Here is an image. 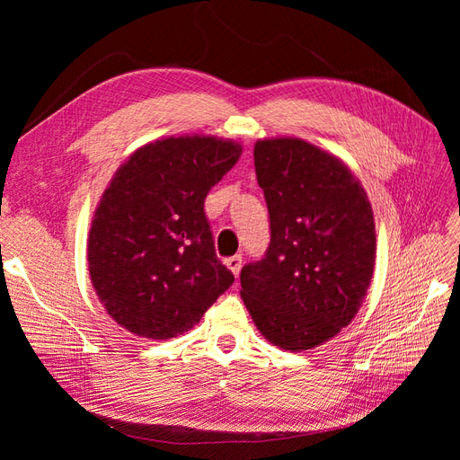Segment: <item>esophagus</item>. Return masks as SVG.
I'll list each match as a JSON object with an SVG mask.
<instances>
[{"instance_id": "esophagus-1", "label": "esophagus", "mask_w": 460, "mask_h": 460, "mask_svg": "<svg viewBox=\"0 0 460 460\" xmlns=\"http://www.w3.org/2000/svg\"><path fill=\"white\" fill-rule=\"evenodd\" d=\"M225 264L226 267L232 270V274L234 276H238L240 274V270H242V255H234V257H228L226 261H225Z\"/></svg>"}]
</instances>
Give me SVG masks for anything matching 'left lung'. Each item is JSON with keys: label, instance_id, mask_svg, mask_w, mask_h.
<instances>
[{"label": "left lung", "instance_id": "1", "mask_svg": "<svg viewBox=\"0 0 460 460\" xmlns=\"http://www.w3.org/2000/svg\"><path fill=\"white\" fill-rule=\"evenodd\" d=\"M257 182L270 217V245L242 269V299L264 340L307 351L358 313L376 259L367 191L341 159L301 137H264Z\"/></svg>", "mask_w": 460, "mask_h": 460}]
</instances>
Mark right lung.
Returning <instances> with one entry per match:
<instances>
[{
    "instance_id": "1",
    "label": "right lung",
    "mask_w": 460,
    "mask_h": 460,
    "mask_svg": "<svg viewBox=\"0 0 460 460\" xmlns=\"http://www.w3.org/2000/svg\"><path fill=\"white\" fill-rule=\"evenodd\" d=\"M242 155L217 136H169L111 178L88 235L92 286L117 324L169 340L198 324L234 274L215 253L203 203Z\"/></svg>"
}]
</instances>
